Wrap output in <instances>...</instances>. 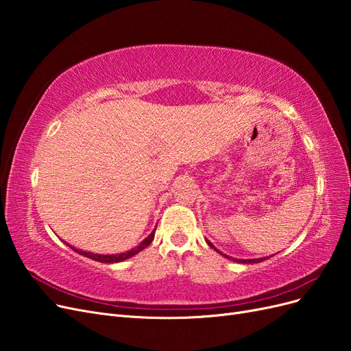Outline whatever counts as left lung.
I'll use <instances>...</instances> for the list:
<instances>
[{
  "label": "left lung",
  "instance_id": "left-lung-1",
  "mask_svg": "<svg viewBox=\"0 0 351 351\" xmlns=\"http://www.w3.org/2000/svg\"><path fill=\"white\" fill-rule=\"evenodd\" d=\"M208 244H209V246L212 247V249H215L214 247V244H212V243H209V241H206ZM217 250V249H215ZM218 252V250H217ZM221 253V252H219ZM221 254H224V253H221ZM224 256L227 258V259H231V261H236V262H240V263H259V262H262L263 259H267V258H261V259H234V258H230V256H227V254H224Z\"/></svg>",
  "mask_w": 351,
  "mask_h": 351
}]
</instances>
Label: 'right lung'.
<instances>
[{"mask_svg":"<svg viewBox=\"0 0 351 351\" xmlns=\"http://www.w3.org/2000/svg\"><path fill=\"white\" fill-rule=\"evenodd\" d=\"M154 237H155V231H152L151 234L147 236L136 249H132L130 252L120 253V254H97V253H90V252H83V250H79V249H74V247H71V246H70V247H71L74 252H77L79 254H82V256H86V258L93 259V261H97V262L112 263V262H121V261H124V259H129V258L134 256V254H137L141 250H143L145 247L149 246V244H151L152 240H154Z\"/></svg>","mask_w":351,"mask_h":351,"instance_id":"1","label":"right lung"}]
</instances>
